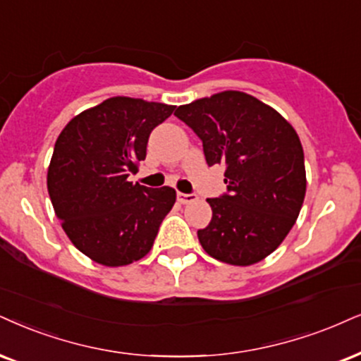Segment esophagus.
I'll use <instances>...</instances> for the list:
<instances>
[{
    "instance_id": "obj_1",
    "label": "esophagus",
    "mask_w": 361,
    "mask_h": 361,
    "mask_svg": "<svg viewBox=\"0 0 361 361\" xmlns=\"http://www.w3.org/2000/svg\"><path fill=\"white\" fill-rule=\"evenodd\" d=\"M195 199H197V195H195V194L177 192V201H179L180 204H189V202H194Z\"/></svg>"
}]
</instances>
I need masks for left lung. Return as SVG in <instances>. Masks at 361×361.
I'll return each mask as SVG.
<instances>
[{
  "instance_id": "obj_1",
  "label": "left lung",
  "mask_w": 361,
  "mask_h": 361,
  "mask_svg": "<svg viewBox=\"0 0 361 361\" xmlns=\"http://www.w3.org/2000/svg\"><path fill=\"white\" fill-rule=\"evenodd\" d=\"M202 140L207 166L226 167L228 192L207 199L197 231L209 256L234 266L269 256L298 219L306 192L305 154L281 115L243 92H221L173 112Z\"/></svg>"
}]
</instances>
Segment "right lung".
<instances>
[{"mask_svg": "<svg viewBox=\"0 0 361 361\" xmlns=\"http://www.w3.org/2000/svg\"><path fill=\"white\" fill-rule=\"evenodd\" d=\"M176 106L114 97L66 123L48 167V194L78 251L104 266H126L152 249L176 202L172 188L128 182L145 159L150 132Z\"/></svg>", "mask_w": 361, "mask_h": 361, "instance_id": "right-lung-1", "label": "right lung"}]
</instances>
